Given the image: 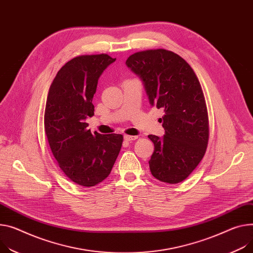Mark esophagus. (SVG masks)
I'll list each match as a JSON object with an SVG mask.
<instances>
[{
    "label": "esophagus",
    "instance_id": "obj_1",
    "mask_svg": "<svg viewBox=\"0 0 253 253\" xmlns=\"http://www.w3.org/2000/svg\"><path fill=\"white\" fill-rule=\"evenodd\" d=\"M137 139H138L137 135H127V134L125 135V140L127 141V142H131V141H134V140H137Z\"/></svg>",
    "mask_w": 253,
    "mask_h": 253
}]
</instances>
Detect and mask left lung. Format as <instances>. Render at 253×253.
I'll return each mask as SVG.
<instances>
[{
	"label": "left lung",
	"instance_id": "8db88e82",
	"mask_svg": "<svg viewBox=\"0 0 253 253\" xmlns=\"http://www.w3.org/2000/svg\"><path fill=\"white\" fill-rule=\"evenodd\" d=\"M126 64L144 82L150 104L164 109V137L148 135L154 143L152 175L179 183L200 164L209 142L208 109L198 77L181 56L163 48L135 52Z\"/></svg>",
	"mask_w": 253,
	"mask_h": 253
}]
</instances>
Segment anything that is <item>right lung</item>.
Masks as SVG:
<instances>
[{
    "instance_id": "1",
    "label": "right lung",
    "mask_w": 253,
    "mask_h": 253,
    "mask_svg": "<svg viewBox=\"0 0 253 253\" xmlns=\"http://www.w3.org/2000/svg\"><path fill=\"white\" fill-rule=\"evenodd\" d=\"M115 61L106 53L74 57L57 72L46 98L44 131L57 165L73 182L91 187L111 172L123 134L91 133L93 96L102 72Z\"/></svg>"
}]
</instances>
